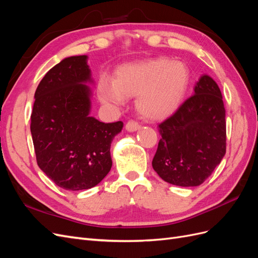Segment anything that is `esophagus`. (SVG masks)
Listing matches in <instances>:
<instances>
[{
    "instance_id": "esophagus-1",
    "label": "esophagus",
    "mask_w": 258,
    "mask_h": 258,
    "mask_svg": "<svg viewBox=\"0 0 258 258\" xmlns=\"http://www.w3.org/2000/svg\"><path fill=\"white\" fill-rule=\"evenodd\" d=\"M140 128H141V126H140V123L135 121V120H129L127 123H126V129L130 132H134V131H137L139 130Z\"/></svg>"
}]
</instances>
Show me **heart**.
<instances>
[{"label":"heart","mask_w":258,"mask_h":258,"mask_svg":"<svg viewBox=\"0 0 258 258\" xmlns=\"http://www.w3.org/2000/svg\"><path fill=\"white\" fill-rule=\"evenodd\" d=\"M189 82V70L183 62L157 58L118 68L113 81L101 77L97 91L100 100L111 105L137 97L140 114L147 119H162L182 103Z\"/></svg>","instance_id":"heart-1"}]
</instances>
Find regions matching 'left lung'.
Listing matches in <instances>:
<instances>
[{
  "mask_svg": "<svg viewBox=\"0 0 258 258\" xmlns=\"http://www.w3.org/2000/svg\"><path fill=\"white\" fill-rule=\"evenodd\" d=\"M158 130L161 139L152 162L157 174L176 186L204 183L226 153L225 107L214 80L202 75L194 95Z\"/></svg>",
  "mask_w": 258,
  "mask_h": 258,
  "instance_id": "8db88e82",
  "label": "left lung"
}]
</instances>
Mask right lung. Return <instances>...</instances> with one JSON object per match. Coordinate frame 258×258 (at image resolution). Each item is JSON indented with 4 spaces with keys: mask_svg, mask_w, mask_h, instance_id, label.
<instances>
[{
    "mask_svg": "<svg viewBox=\"0 0 258 258\" xmlns=\"http://www.w3.org/2000/svg\"><path fill=\"white\" fill-rule=\"evenodd\" d=\"M87 56L62 60L35 91L31 135L38 167L67 190L98 185L112 168L111 143L122 121L104 123L90 113Z\"/></svg>",
    "mask_w": 258,
    "mask_h": 258,
    "instance_id": "right-lung-1",
    "label": "right lung"
}]
</instances>
